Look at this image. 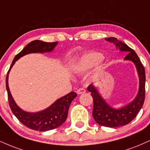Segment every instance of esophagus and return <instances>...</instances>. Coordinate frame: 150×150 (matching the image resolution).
Returning <instances> with one entry per match:
<instances>
[{
  "label": "esophagus",
  "instance_id": "34e87169",
  "mask_svg": "<svg viewBox=\"0 0 150 150\" xmlns=\"http://www.w3.org/2000/svg\"><path fill=\"white\" fill-rule=\"evenodd\" d=\"M86 92L85 89H83V88H80V89H78L77 90V94H82V93H84Z\"/></svg>",
  "mask_w": 150,
  "mask_h": 150
}]
</instances>
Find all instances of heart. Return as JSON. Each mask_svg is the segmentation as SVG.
Masks as SVG:
<instances>
[{
	"label": "heart",
	"instance_id": "b5f03b06",
	"mask_svg": "<svg viewBox=\"0 0 150 150\" xmlns=\"http://www.w3.org/2000/svg\"><path fill=\"white\" fill-rule=\"evenodd\" d=\"M99 57H100L99 56L93 54H89L83 56L78 62L75 64L74 70L79 74L86 73V71L94 67Z\"/></svg>",
	"mask_w": 150,
	"mask_h": 150
}]
</instances>
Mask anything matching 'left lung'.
<instances>
[{
  "mask_svg": "<svg viewBox=\"0 0 150 150\" xmlns=\"http://www.w3.org/2000/svg\"><path fill=\"white\" fill-rule=\"evenodd\" d=\"M106 41L113 43L121 52H127L125 61H131L136 66L139 77L138 92L131 102L119 108L111 107L103 98L98 89L91 84L87 90L93 97V108L92 115L97 124L107 127H118L127 125L136 117L143 105L145 91V71L140 59L134 50L127 45L114 37L105 38Z\"/></svg>",
  "mask_w": 150,
  "mask_h": 150,
  "instance_id": "8db88e82",
  "label": "left lung"
}]
</instances>
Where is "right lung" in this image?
<instances>
[{"mask_svg":"<svg viewBox=\"0 0 150 150\" xmlns=\"http://www.w3.org/2000/svg\"><path fill=\"white\" fill-rule=\"evenodd\" d=\"M58 45V42H45L41 40H33L15 56L12 61L11 66L6 76V89L8 91L9 105L12 113L26 127L30 129L39 131H47L54 129L62 125L68 117V112L71 102L77 93L72 91L64 96L61 97L43 110L30 112L21 109L14 101L13 97L10 93L8 85V76L10 70L18 59L23 56L31 53H45L51 52Z\"/></svg>","mask_w":150,"mask_h":150,"instance_id":"1","label":"right lung"}]
</instances>
